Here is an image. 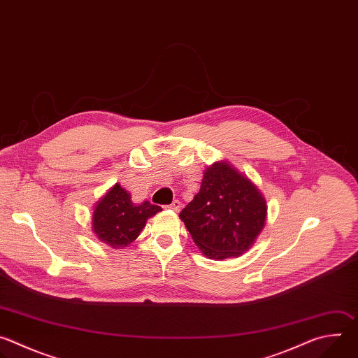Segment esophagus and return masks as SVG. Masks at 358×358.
Instances as JSON below:
<instances>
[{
  "instance_id": "esophagus-1",
  "label": "esophagus",
  "mask_w": 358,
  "mask_h": 358,
  "mask_svg": "<svg viewBox=\"0 0 358 358\" xmlns=\"http://www.w3.org/2000/svg\"><path fill=\"white\" fill-rule=\"evenodd\" d=\"M169 208L170 210H173V211H176V213H178L180 210H181V202L178 201V199H174L170 206H169Z\"/></svg>"
}]
</instances>
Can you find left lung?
Instances as JSON below:
<instances>
[{
  "mask_svg": "<svg viewBox=\"0 0 358 358\" xmlns=\"http://www.w3.org/2000/svg\"><path fill=\"white\" fill-rule=\"evenodd\" d=\"M180 218L199 250L222 261L253 246L265 228L268 203L245 174L221 160L203 171L198 194Z\"/></svg>",
  "mask_w": 358,
  "mask_h": 358,
  "instance_id": "8db88e82",
  "label": "left lung"
}]
</instances>
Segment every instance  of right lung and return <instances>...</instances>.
Here are the masks:
<instances>
[{"instance_id": "right-lung-1", "label": "right lung", "mask_w": 358, "mask_h": 358, "mask_svg": "<svg viewBox=\"0 0 358 358\" xmlns=\"http://www.w3.org/2000/svg\"><path fill=\"white\" fill-rule=\"evenodd\" d=\"M160 211L162 207L148 201L134 203L130 192L116 182L94 203L92 231L101 243L123 249L140 235L147 220Z\"/></svg>"}]
</instances>
